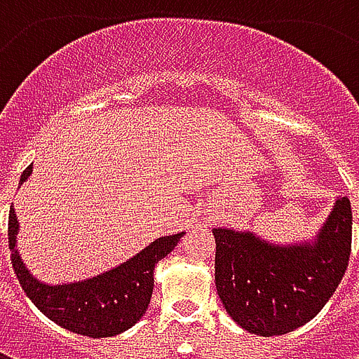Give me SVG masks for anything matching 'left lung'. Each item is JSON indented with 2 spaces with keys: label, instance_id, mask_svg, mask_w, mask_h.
Instances as JSON below:
<instances>
[{
  "label": "left lung",
  "instance_id": "1",
  "mask_svg": "<svg viewBox=\"0 0 359 359\" xmlns=\"http://www.w3.org/2000/svg\"><path fill=\"white\" fill-rule=\"evenodd\" d=\"M213 236L215 286L226 313L259 337L286 334L311 321L344 277L352 208L339 198L311 242L278 246L234 229H213Z\"/></svg>",
  "mask_w": 359,
  "mask_h": 359
}]
</instances>
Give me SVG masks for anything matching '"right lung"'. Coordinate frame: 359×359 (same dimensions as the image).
Returning a JSON list of instances; mask_svg holds the SVG:
<instances>
[{
	"mask_svg": "<svg viewBox=\"0 0 359 359\" xmlns=\"http://www.w3.org/2000/svg\"><path fill=\"white\" fill-rule=\"evenodd\" d=\"M32 165L20 175V182L30 177ZM19 221L15 210H9V250L15 275L22 290L43 316L67 331L105 339L130 329L148 309L154 292V267L171 254L184 233L161 236L128 262L105 271L102 275L79 283L46 285L25 267L17 244Z\"/></svg>",
	"mask_w": 359,
	"mask_h": 359,
	"instance_id": "obj_1",
	"label": "right lung"
}]
</instances>
